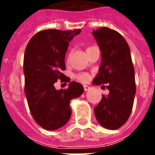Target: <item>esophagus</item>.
Segmentation results:
<instances>
[{
    "instance_id": "esophagus-1",
    "label": "esophagus",
    "mask_w": 155,
    "mask_h": 155,
    "mask_svg": "<svg viewBox=\"0 0 155 155\" xmlns=\"http://www.w3.org/2000/svg\"><path fill=\"white\" fill-rule=\"evenodd\" d=\"M84 91H88V90L91 89V87L88 85H84Z\"/></svg>"
}]
</instances>
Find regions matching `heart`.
Masks as SVG:
<instances>
[{
  "instance_id": "heart-1",
  "label": "heart",
  "mask_w": 155,
  "mask_h": 155,
  "mask_svg": "<svg viewBox=\"0 0 155 155\" xmlns=\"http://www.w3.org/2000/svg\"><path fill=\"white\" fill-rule=\"evenodd\" d=\"M94 46H90V47H87L86 48V53L88 52L90 50H92V48H94ZM70 59V54H68V58H67V62H68ZM75 78H76V80H79L80 82L82 83H87L89 81L90 78H91V75L88 74V73H79L77 75H75Z\"/></svg>"
}]
</instances>
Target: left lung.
Instances as JSON below:
<instances>
[{"label": "left lung", "mask_w": 155, "mask_h": 155, "mask_svg": "<svg viewBox=\"0 0 155 155\" xmlns=\"http://www.w3.org/2000/svg\"><path fill=\"white\" fill-rule=\"evenodd\" d=\"M101 51V64L93 84L109 90L108 96L94 108L97 121L108 130L121 127L130 117L136 93L134 68L130 49L123 36L116 30L101 27L93 30Z\"/></svg>", "instance_id": "1"}]
</instances>
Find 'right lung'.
<instances>
[{"mask_svg":"<svg viewBox=\"0 0 155 155\" xmlns=\"http://www.w3.org/2000/svg\"><path fill=\"white\" fill-rule=\"evenodd\" d=\"M80 30H45L38 32L25 51L23 71L25 94L31 114L38 125L55 130L67 124L71 115L70 101L84 92L75 81L67 89L56 90L58 80L68 83L70 78L62 73L66 69L65 54L69 42Z\"/></svg>","mask_w":155,"mask_h":155,"instance_id":"add662e5","label":"right lung"}]
</instances>
